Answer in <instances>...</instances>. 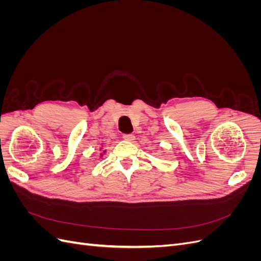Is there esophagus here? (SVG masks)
I'll return each instance as SVG.
<instances>
[{
  "label": "esophagus",
  "mask_w": 261,
  "mask_h": 261,
  "mask_svg": "<svg viewBox=\"0 0 261 261\" xmlns=\"http://www.w3.org/2000/svg\"><path fill=\"white\" fill-rule=\"evenodd\" d=\"M123 138L125 140H127V141H134V140H135V136H134L133 134H126V135H123Z\"/></svg>",
  "instance_id": "1"
}]
</instances>
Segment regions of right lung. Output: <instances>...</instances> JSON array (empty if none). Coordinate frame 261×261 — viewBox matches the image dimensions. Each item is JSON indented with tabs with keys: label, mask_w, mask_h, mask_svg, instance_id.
<instances>
[{
	"label": "right lung",
	"mask_w": 261,
	"mask_h": 261,
	"mask_svg": "<svg viewBox=\"0 0 261 261\" xmlns=\"http://www.w3.org/2000/svg\"><path fill=\"white\" fill-rule=\"evenodd\" d=\"M101 149H102V148H100V150H101ZM105 153H106V151H103V152H101V153H100V156H103V154H105Z\"/></svg>",
	"instance_id": "right-lung-1"
}]
</instances>
